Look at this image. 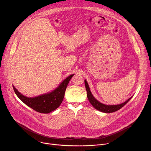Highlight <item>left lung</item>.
I'll return each mask as SVG.
<instances>
[{
  "label": "left lung",
  "mask_w": 151,
  "mask_h": 151,
  "mask_svg": "<svg viewBox=\"0 0 151 151\" xmlns=\"http://www.w3.org/2000/svg\"><path fill=\"white\" fill-rule=\"evenodd\" d=\"M84 83H85V86H86V90H87V98H88L89 102H90V104L93 105V106L95 109H96L99 111H101L103 113H110L115 112V111L119 110V109H120L121 108H122L126 104H127L129 102V101L132 98V96H131L128 100H127L125 102H123L122 104H119V105H105V104H102L101 102L98 101L96 99H95V98L93 96L91 91H90L87 81L86 79L84 80Z\"/></svg>",
  "instance_id": "8db88e82"
}]
</instances>
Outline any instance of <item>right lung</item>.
Listing matches in <instances>:
<instances>
[{"label": "right lung", "instance_id": "1", "mask_svg": "<svg viewBox=\"0 0 151 151\" xmlns=\"http://www.w3.org/2000/svg\"><path fill=\"white\" fill-rule=\"evenodd\" d=\"M73 75L74 74L67 77L55 89L51 92L32 98L25 96L21 94L14 86H12L17 97L27 106L31 107L38 113L47 114L60 106L64 99L67 86Z\"/></svg>", "mask_w": 151, "mask_h": 151}]
</instances>
